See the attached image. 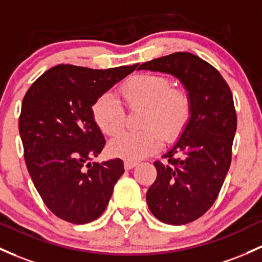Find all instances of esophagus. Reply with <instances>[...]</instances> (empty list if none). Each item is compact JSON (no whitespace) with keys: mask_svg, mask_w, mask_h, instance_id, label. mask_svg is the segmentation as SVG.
<instances>
[{"mask_svg":"<svg viewBox=\"0 0 262 262\" xmlns=\"http://www.w3.org/2000/svg\"><path fill=\"white\" fill-rule=\"evenodd\" d=\"M137 165H138L137 162H129V160H126V162H124V168L126 169V170H130V169L136 168Z\"/></svg>","mask_w":262,"mask_h":262,"instance_id":"1","label":"esophagus"}]
</instances>
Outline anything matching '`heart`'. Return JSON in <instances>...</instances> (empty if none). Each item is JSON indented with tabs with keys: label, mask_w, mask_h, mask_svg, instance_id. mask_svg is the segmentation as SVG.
<instances>
[{
	"label": "heart",
	"mask_w": 262,
	"mask_h": 262,
	"mask_svg": "<svg viewBox=\"0 0 262 262\" xmlns=\"http://www.w3.org/2000/svg\"><path fill=\"white\" fill-rule=\"evenodd\" d=\"M122 94L129 105L145 107L138 132H123L109 144L112 155L134 162L154 154L165 139L179 136L190 117L191 104L184 91L171 88V82L159 74H137L123 84ZM92 116L104 134L116 136L124 125V108L116 96L105 93L94 102Z\"/></svg>",
	"instance_id": "b5f03b06"
}]
</instances>
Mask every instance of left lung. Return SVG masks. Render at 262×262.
I'll list each match as a JSON object with an SVG mask.
<instances>
[{"mask_svg": "<svg viewBox=\"0 0 262 262\" xmlns=\"http://www.w3.org/2000/svg\"><path fill=\"white\" fill-rule=\"evenodd\" d=\"M138 70L170 74L190 99L188 123L163 155L168 164L154 163L158 175L146 204L163 223H191L211 208L230 168L237 123L231 91L211 64L189 52L160 57ZM175 154L181 158H173Z\"/></svg>", "mask_w": 262, "mask_h": 262, "instance_id": "1", "label": "left lung"}]
</instances>
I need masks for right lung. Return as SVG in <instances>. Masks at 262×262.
Wrapping results in <instances>:
<instances>
[{
    "instance_id": "add662e5",
    "label": "right lung",
    "mask_w": 262,
    "mask_h": 262,
    "mask_svg": "<svg viewBox=\"0 0 262 262\" xmlns=\"http://www.w3.org/2000/svg\"><path fill=\"white\" fill-rule=\"evenodd\" d=\"M137 67L138 63L99 71L59 64L26 93L18 122L26 165L56 216L87 224L107 208L124 164L120 159L91 162L105 144L92 107Z\"/></svg>"
}]
</instances>
